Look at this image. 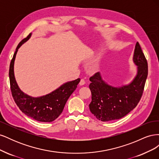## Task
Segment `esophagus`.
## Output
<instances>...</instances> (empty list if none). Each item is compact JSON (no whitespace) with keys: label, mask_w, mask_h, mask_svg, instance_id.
I'll return each instance as SVG.
<instances>
[{"label":"esophagus","mask_w":159,"mask_h":159,"mask_svg":"<svg viewBox=\"0 0 159 159\" xmlns=\"http://www.w3.org/2000/svg\"><path fill=\"white\" fill-rule=\"evenodd\" d=\"M85 84V80H84V79H81V80H80V85H84Z\"/></svg>","instance_id":"obj_1"}]
</instances>
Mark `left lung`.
Here are the masks:
<instances>
[{"instance_id":"1","label":"left lung","mask_w":159,"mask_h":159,"mask_svg":"<svg viewBox=\"0 0 159 159\" xmlns=\"http://www.w3.org/2000/svg\"><path fill=\"white\" fill-rule=\"evenodd\" d=\"M133 60L137 66V74L128 84L114 87L103 80L99 72L89 78L91 102L89 107L100 121H109L125 117L140 101L148 75V64L138 42Z\"/></svg>"}]
</instances>
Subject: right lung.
I'll use <instances>...</instances> for the list:
<instances>
[{
	"label": "right lung",
	"instance_id": "add662e5",
	"mask_svg": "<svg viewBox=\"0 0 159 159\" xmlns=\"http://www.w3.org/2000/svg\"><path fill=\"white\" fill-rule=\"evenodd\" d=\"M31 36L32 33L19 43L11 60L9 69L11 92L19 109L28 117L40 122H52L63 111L67 101L75 90L80 79L68 81L51 93L40 97L34 98L24 93L16 83L14 65L19 48L29 40Z\"/></svg>",
	"mask_w": 159,
	"mask_h": 159
}]
</instances>
